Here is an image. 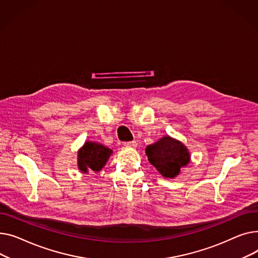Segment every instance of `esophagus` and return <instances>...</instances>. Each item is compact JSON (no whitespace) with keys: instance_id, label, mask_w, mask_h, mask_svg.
Masks as SVG:
<instances>
[{"instance_id":"34e87169","label":"esophagus","mask_w":258,"mask_h":258,"mask_svg":"<svg viewBox=\"0 0 258 258\" xmlns=\"http://www.w3.org/2000/svg\"><path fill=\"white\" fill-rule=\"evenodd\" d=\"M126 148H136L138 147V144H136V142H128V143H125L124 144Z\"/></svg>"}]
</instances>
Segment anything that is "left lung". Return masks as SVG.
Wrapping results in <instances>:
<instances>
[{
    "label": "left lung",
    "instance_id": "8db88e82",
    "mask_svg": "<svg viewBox=\"0 0 258 258\" xmlns=\"http://www.w3.org/2000/svg\"><path fill=\"white\" fill-rule=\"evenodd\" d=\"M146 155L161 176L171 179L177 177L180 170L190 161L187 147L170 135H164L156 143L147 146Z\"/></svg>",
    "mask_w": 258,
    "mask_h": 258
}]
</instances>
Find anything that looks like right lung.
<instances>
[{
	"label": "right lung",
	"instance_id": "1",
	"mask_svg": "<svg viewBox=\"0 0 258 258\" xmlns=\"http://www.w3.org/2000/svg\"><path fill=\"white\" fill-rule=\"evenodd\" d=\"M112 153L113 151L111 149L100 143L85 142L78 150V169L84 174H88L90 171L100 172Z\"/></svg>",
	"mask_w": 258,
	"mask_h": 258
}]
</instances>
